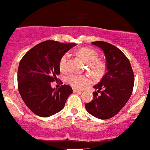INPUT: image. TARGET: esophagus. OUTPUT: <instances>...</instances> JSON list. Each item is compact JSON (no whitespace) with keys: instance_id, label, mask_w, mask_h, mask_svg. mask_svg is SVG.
I'll return each mask as SVG.
<instances>
[{"instance_id":"34e87169","label":"esophagus","mask_w":150,"mask_h":150,"mask_svg":"<svg viewBox=\"0 0 150 150\" xmlns=\"http://www.w3.org/2000/svg\"><path fill=\"white\" fill-rule=\"evenodd\" d=\"M73 91L74 92V93H81V91L79 90V89H76V88H73Z\"/></svg>"}]
</instances>
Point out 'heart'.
I'll return each mask as SVG.
<instances>
[{
  "label": "heart",
  "mask_w": 150,
  "mask_h": 150,
  "mask_svg": "<svg viewBox=\"0 0 150 150\" xmlns=\"http://www.w3.org/2000/svg\"><path fill=\"white\" fill-rule=\"evenodd\" d=\"M79 56L83 59L86 63H88V66L91 71L96 76H100L105 70V64L100 60L97 59L98 54L93 49L88 47L81 48L78 51ZM69 54L66 53L60 59L59 69L62 71L66 70L67 67ZM66 81L72 86L75 88H82L84 86L90 83L91 80L88 76L81 75L78 74L71 73L66 77Z\"/></svg>",
  "instance_id": "1"
}]
</instances>
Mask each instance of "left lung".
<instances>
[{
  "label": "left lung",
  "instance_id": "1",
  "mask_svg": "<svg viewBox=\"0 0 150 150\" xmlns=\"http://www.w3.org/2000/svg\"><path fill=\"white\" fill-rule=\"evenodd\" d=\"M92 44L105 54L107 72L93 86L98 91L85 108L91 115L105 120L117 115L128 101L133 90L134 73L129 59L118 48L105 42Z\"/></svg>",
  "mask_w": 150,
  "mask_h": 150
}]
</instances>
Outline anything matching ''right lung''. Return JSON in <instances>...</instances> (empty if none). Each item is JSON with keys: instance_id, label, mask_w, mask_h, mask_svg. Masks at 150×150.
I'll use <instances>...</instances> for the list:
<instances>
[{"instance_id": "add662e5", "label": "right lung", "mask_w": 150, "mask_h": 150, "mask_svg": "<svg viewBox=\"0 0 150 150\" xmlns=\"http://www.w3.org/2000/svg\"><path fill=\"white\" fill-rule=\"evenodd\" d=\"M76 45L47 40L21 59L18 70V91L25 105L37 115L47 117L59 112L73 92L66 84L52 88L51 82L57 81L56 76L60 74L61 57Z\"/></svg>"}]
</instances>
